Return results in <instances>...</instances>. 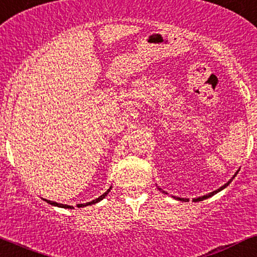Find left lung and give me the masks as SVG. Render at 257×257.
<instances>
[{"instance_id": "1", "label": "left lung", "mask_w": 257, "mask_h": 257, "mask_svg": "<svg viewBox=\"0 0 257 257\" xmlns=\"http://www.w3.org/2000/svg\"><path fill=\"white\" fill-rule=\"evenodd\" d=\"M238 173V170H237V172H236V174H237ZM236 174H235V175L234 176H232L231 177V179L230 180H229L228 181V182L227 183H225L224 184V186H222L221 188H218V189L217 190H214L213 191V193H210V194H208V195H203V196H201V197H197V198H194V202H198V201H203V200H206V198H208V197H211V196H213V195H215V194H217L218 193V191H221L222 189H224V188L225 187H228L229 186V183H230L231 182V181H232V179H234V177L236 176ZM159 189L160 190H162V189H161V188H159ZM163 191V190H162ZM163 193H164V191H163ZM174 198H176V200H179V201H184V202H188V201H189V198H182V197H175V196H173Z\"/></svg>"}]
</instances>
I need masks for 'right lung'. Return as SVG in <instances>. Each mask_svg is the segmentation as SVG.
<instances>
[{"label":"right lung","mask_w":257,"mask_h":257,"mask_svg":"<svg viewBox=\"0 0 257 257\" xmlns=\"http://www.w3.org/2000/svg\"><path fill=\"white\" fill-rule=\"evenodd\" d=\"M110 189H111V187L109 188V189L105 191V193L103 194V195H101L100 197H97V198H95V200H93V201H90V202H87V203H82V204H78V208L80 207H87V206H90V204H95V203H97V202H100L101 200H103V198L107 196L108 195V193L109 191H110ZM44 200V198H43ZM46 201L47 203H49V204H51V206H56V207H60V208H67V209H73V206H68V204H62V203H57V202H53V201H49V200H44Z\"/></svg>","instance_id":"right-lung-1"}]
</instances>
